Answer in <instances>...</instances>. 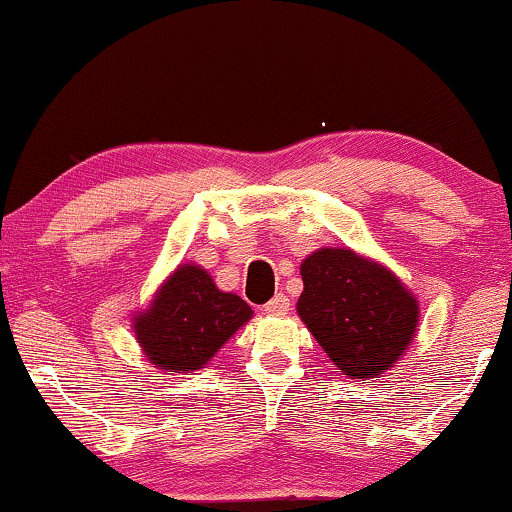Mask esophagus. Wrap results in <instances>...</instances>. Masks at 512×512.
Returning <instances> with one entry per match:
<instances>
[{
  "label": "esophagus",
  "instance_id": "esophagus-1",
  "mask_svg": "<svg viewBox=\"0 0 512 512\" xmlns=\"http://www.w3.org/2000/svg\"><path fill=\"white\" fill-rule=\"evenodd\" d=\"M287 311H290V299H287L285 294H276V297L264 304L266 315H285Z\"/></svg>",
  "mask_w": 512,
  "mask_h": 512
}]
</instances>
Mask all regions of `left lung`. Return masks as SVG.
<instances>
[{
  "instance_id": "8db88e82",
  "label": "left lung",
  "mask_w": 512,
  "mask_h": 512,
  "mask_svg": "<svg viewBox=\"0 0 512 512\" xmlns=\"http://www.w3.org/2000/svg\"><path fill=\"white\" fill-rule=\"evenodd\" d=\"M301 278V320L345 376H378L413 341L417 304L383 266L348 248H325L304 259Z\"/></svg>"
}]
</instances>
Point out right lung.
Instances as JSON below:
<instances>
[{
  "label": "right lung",
  "instance_id": "obj_1",
  "mask_svg": "<svg viewBox=\"0 0 512 512\" xmlns=\"http://www.w3.org/2000/svg\"><path fill=\"white\" fill-rule=\"evenodd\" d=\"M253 318L241 297L220 292L199 266L185 264L136 318L143 352L164 371L201 369L236 329Z\"/></svg>",
  "mask_w": 512,
  "mask_h": 512
}]
</instances>
